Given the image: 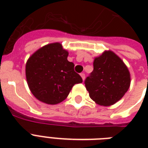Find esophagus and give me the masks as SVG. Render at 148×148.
<instances>
[{
    "instance_id": "esophagus-1",
    "label": "esophagus",
    "mask_w": 148,
    "mask_h": 148,
    "mask_svg": "<svg viewBox=\"0 0 148 148\" xmlns=\"http://www.w3.org/2000/svg\"><path fill=\"white\" fill-rule=\"evenodd\" d=\"M80 75H81L82 80H83V81H84V79H85V74H84V73H81V74H80Z\"/></svg>"
}]
</instances>
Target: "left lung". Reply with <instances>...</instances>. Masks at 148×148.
I'll use <instances>...</instances> for the list:
<instances>
[{
    "label": "left lung",
    "mask_w": 148,
    "mask_h": 148,
    "mask_svg": "<svg viewBox=\"0 0 148 148\" xmlns=\"http://www.w3.org/2000/svg\"><path fill=\"white\" fill-rule=\"evenodd\" d=\"M131 85V74L119 56L112 51H104L94 60V71L85 81L89 96L101 106L117 103Z\"/></svg>",
    "instance_id": "obj_1"
}]
</instances>
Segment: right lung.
I'll return each instance as SVG.
<instances>
[{
    "mask_svg": "<svg viewBox=\"0 0 148 148\" xmlns=\"http://www.w3.org/2000/svg\"><path fill=\"white\" fill-rule=\"evenodd\" d=\"M68 51L59 42L48 44L32 53L25 66L27 83L32 95L47 104L67 98L75 84L82 78L67 60Z\"/></svg>",
    "mask_w": 148,
    "mask_h": 148,
    "instance_id": "add662e5",
    "label": "right lung"
}]
</instances>
